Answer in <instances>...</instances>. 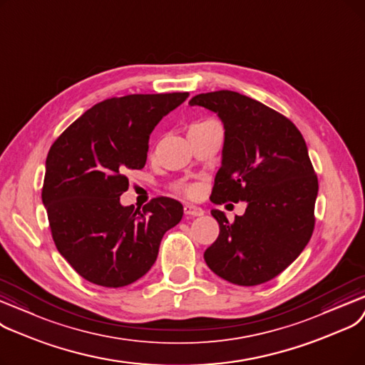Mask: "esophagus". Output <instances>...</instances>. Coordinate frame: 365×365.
I'll use <instances>...</instances> for the list:
<instances>
[{
	"instance_id": "esophagus-1",
	"label": "esophagus",
	"mask_w": 365,
	"mask_h": 365,
	"mask_svg": "<svg viewBox=\"0 0 365 365\" xmlns=\"http://www.w3.org/2000/svg\"><path fill=\"white\" fill-rule=\"evenodd\" d=\"M184 214L192 215V217H200V215H203V210L199 206L192 205V203H185L184 205Z\"/></svg>"
}]
</instances>
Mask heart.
Instances as JSON below:
<instances>
[{
    "instance_id": "b5f03b06",
    "label": "heart",
    "mask_w": 365,
    "mask_h": 365,
    "mask_svg": "<svg viewBox=\"0 0 365 365\" xmlns=\"http://www.w3.org/2000/svg\"><path fill=\"white\" fill-rule=\"evenodd\" d=\"M202 123H205V121H202ZM178 190H181V192L185 193L187 196H195L197 193V187L196 185H178Z\"/></svg>"
}]
</instances>
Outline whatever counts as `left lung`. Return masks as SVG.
I'll return each instance as SVG.
<instances>
[{
  "label": "left lung",
  "instance_id": "obj_1",
  "mask_svg": "<svg viewBox=\"0 0 365 365\" xmlns=\"http://www.w3.org/2000/svg\"><path fill=\"white\" fill-rule=\"evenodd\" d=\"M188 103L217 113L224 125L211 200L247 202L235 222L211 211L220 235L205 262L232 284H264L300 255L314 233L318 178L303 135L285 115L237 92L200 93Z\"/></svg>",
  "mask_w": 365,
  "mask_h": 365
}]
</instances>
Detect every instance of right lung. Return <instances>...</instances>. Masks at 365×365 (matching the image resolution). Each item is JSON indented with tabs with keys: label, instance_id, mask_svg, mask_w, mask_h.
<instances>
[{
	"label": "right lung",
	"instance_id": "obj_1",
	"mask_svg": "<svg viewBox=\"0 0 365 365\" xmlns=\"http://www.w3.org/2000/svg\"><path fill=\"white\" fill-rule=\"evenodd\" d=\"M187 92L106 99L78 117L50 147L41 199L61 255L86 281L120 288L154 264L182 205L155 197L135 211L120 196L129 169L147 162L150 133Z\"/></svg>",
	"mask_w": 365,
	"mask_h": 365
}]
</instances>
